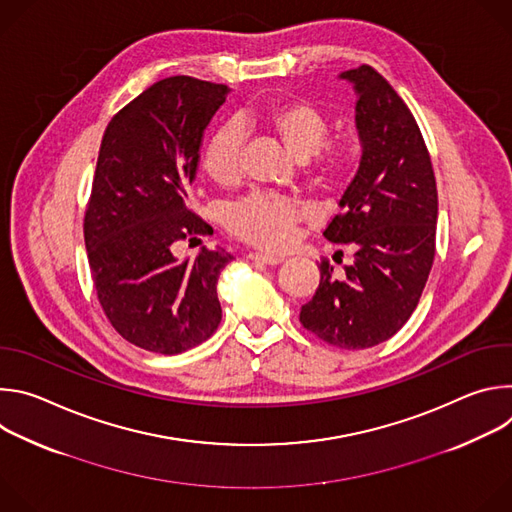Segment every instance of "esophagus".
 <instances>
[{"label": "esophagus", "instance_id": "1", "mask_svg": "<svg viewBox=\"0 0 512 512\" xmlns=\"http://www.w3.org/2000/svg\"><path fill=\"white\" fill-rule=\"evenodd\" d=\"M249 257H251V261H255V263H263V265H271V267H275V265L283 263V259H281V257H273V255H263V253H251Z\"/></svg>", "mask_w": 512, "mask_h": 512}]
</instances>
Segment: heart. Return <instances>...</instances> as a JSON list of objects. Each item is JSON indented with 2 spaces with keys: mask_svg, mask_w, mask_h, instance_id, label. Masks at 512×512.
I'll return each instance as SVG.
<instances>
[{
  "mask_svg": "<svg viewBox=\"0 0 512 512\" xmlns=\"http://www.w3.org/2000/svg\"><path fill=\"white\" fill-rule=\"evenodd\" d=\"M247 125H255L273 135L287 156L306 162L308 180L324 192L342 190L356 166V148L350 139L324 145L328 135L326 115L310 101L281 99L259 111L245 115ZM243 135L235 125L218 129L206 143L200 168L204 176L221 188L239 184ZM304 221L302 208L289 198L251 194L225 212L229 233L263 251H283L294 243L298 227Z\"/></svg>",
  "mask_w": 512,
  "mask_h": 512,
  "instance_id": "heart-1",
  "label": "heart"
}]
</instances>
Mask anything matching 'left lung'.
<instances>
[{
    "instance_id": "left-lung-1",
    "label": "left lung",
    "mask_w": 512,
    "mask_h": 512,
    "mask_svg": "<svg viewBox=\"0 0 512 512\" xmlns=\"http://www.w3.org/2000/svg\"><path fill=\"white\" fill-rule=\"evenodd\" d=\"M340 79L356 93L362 156L324 237L352 245L354 263L336 277L320 263V285L302 306L306 330L358 350L389 340L409 320L435 255L437 188L415 117L369 64Z\"/></svg>"
}]
</instances>
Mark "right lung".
Here are the masks:
<instances>
[{
  "instance_id": "obj_1",
  "label": "right lung",
  "mask_w": 512,
  "mask_h": 512,
  "mask_svg": "<svg viewBox=\"0 0 512 512\" xmlns=\"http://www.w3.org/2000/svg\"><path fill=\"white\" fill-rule=\"evenodd\" d=\"M229 91L192 77L158 81L109 121L101 141L85 212L89 265L109 322L143 350L184 352L223 318L216 281L233 255L202 247L180 261L174 247L208 233L186 200L204 129Z\"/></svg>"
}]
</instances>
